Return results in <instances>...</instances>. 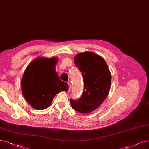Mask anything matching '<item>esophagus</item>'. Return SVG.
Returning <instances> with one entry per match:
<instances>
[{
    "mask_svg": "<svg viewBox=\"0 0 149 149\" xmlns=\"http://www.w3.org/2000/svg\"><path fill=\"white\" fill-rule=\"evenodd\" d=\"M68 85H69V90H70V87H71V84H70V83H68Z\"/></svg>",
    "mask_w": 149,
    "mask_h": 149,
    "instance_id": "34e87169",
    "label": "esophagus"
}]
</instances>
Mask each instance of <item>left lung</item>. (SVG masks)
Returning a JSON list of instances; mask_svg holds the SVG:
<instances>
[{"label":"left lung","mask_w":149,"mask_h":149,"mask_svg":"<svg viewBox=\"0 0 149 149\" xmlns=\"http://www.w3.org/2000/svg\"><path fill=\"white\" fill-rule=\"evenodd\" d=\"M74 63L83 76L84 87L80 99H70L71 106L80 113H89L106 99L111 89V73L104 59L93 52L76 54Z\"/></svg>","instance_id":"left-lung-1"}]
</instances>
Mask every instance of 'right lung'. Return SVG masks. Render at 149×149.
<instances>
[{"label": "right lung", "instance_id": "obj_1", "mask_svg": "<svg viewBox=\"0 0 149 149\" xmlns=\"http://www.w3.org/2000/svg\"><path fill=\"white\" fill-rule=\"evenodd\" d=\"M57 57H37L27 66L21 79V90L27 102L37 110L51 105L53 97L67 91L69 85L59 79L55 70Z\"/></svg>", "mask_w": 149, "mask_h": 149}]
</instances>
